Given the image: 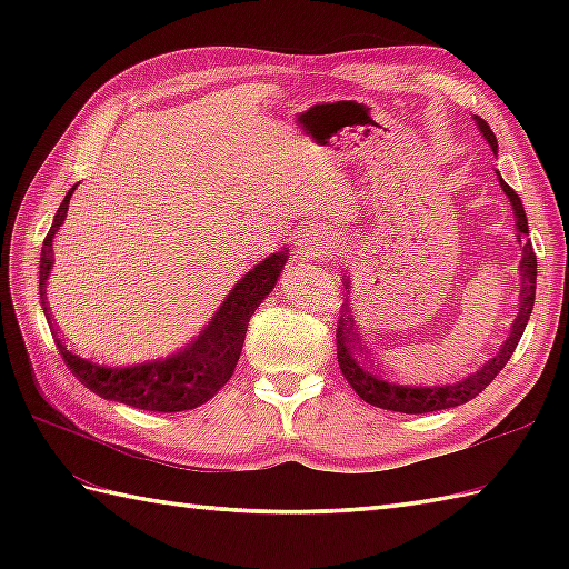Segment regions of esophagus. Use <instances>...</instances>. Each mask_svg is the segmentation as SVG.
<instances>
[{
  "instance_id": "1",
  "label": "esophagus",
  "mask_w": 569,
  "mask_h": 569,
  "mask_svg": "<svg viewBox=\"0 0 569 569\" xmlns=\"http://www.w3.org/2000/svg\"><path fill=\"white\" fill-rule=\"evenodd\" d=\"M325 249H328V244L325 241H320L318 237H306L303 244H300V257H318V253H322Z\"/></svg>"
}]
</instances>
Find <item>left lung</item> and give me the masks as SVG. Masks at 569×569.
<instances>
[{"label":"left lung","mask_w":569,"mask_h":569,"mask_svg":"<svg viewBox=\"0 0 569 569\" xmlns=\"http://www.w3.org/2000/svg\"><path fill=\"white\" fill-rule=\"evenodd\" d=\"M477 119L479 131L485 134L489 141V147L497 153V137H493L491 127L485 122V119ZM499 183L503 188L506 196H509L513 204V214H516V229H518V241H523V259H521V310L511 325V335L499 349V355L489 359L485 367H481L477 373H471L465 381H457L450 386H403L389 381L383 377L379 369H373L369 357L361 352V342L355 330V320L349 316L347 306L340 308V318H337V361H340V369L345 373V379L349 386L365 398L367 403L383 408V410H396V413H432V410H442V408H455L462 406L471 398L479 396L487 386L497 379V373L509 365V359L513 355V349L518 340L523 337V330L528 325L530 312H533L536 303V276H538V261L533 253V244L528 239V220H526V210L521 198L516 196L513 188L509 183H503V178L499 176Z\"/></svg>","instance_id":"1"}]
</instances>
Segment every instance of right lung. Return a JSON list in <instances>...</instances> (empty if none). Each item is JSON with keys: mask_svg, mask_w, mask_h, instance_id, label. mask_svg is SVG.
<instances>
[{"mask_svg": "<svg viewBox=\"0 0 569 569\" xmlns=\"http://www.w3.org/2000/svg\"><path fill=\"white\" fill-rule=\"evenodd\" d=\"M76 186L68 190L66 200L53 217L51 232L46 234L41 247V271H39V293L46 316H51L46 300V281L48 271L53 266V234L66 220L70 196ZM288 261V249L271 253L269 259L253 266V269L241 278L232 288V293L224 298L220 310L214 312L212 322L200 332L196 342L180 349L173 357H166L149 365L134 367H107L98 365L88 357H80L68 349L53 330L56 345L60 355L68 361L70 371L102 398L134 406L141 410H153V413H178V410H190L202 403L222 389L234 373V367L241 355V345L247 337V325L259 308L261 300L273 291L281 273L283 263ZM51 320V318H48Z\"/></svg>", "mask_w": 569, "mask_h": 569, "instance_id": "right-lung-1", "label": "right lung"}]
</instances>
